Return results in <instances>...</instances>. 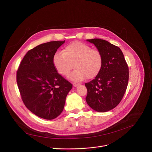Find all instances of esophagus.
Segmentation results:
<instances>
[{
	"instance_id": "34e87169",
	"label": "esophagus",
	"mask_w": 152,
	"mask_h": 152,
	"mask_svg": "<svg viewBox=\"0 0 152 152\" xmlns=\"http://www.w3.org/2000/svg\"><path fill=\"white\" fill-rule=\"evenodd\" d=\"M80 84H76V83H73V86H74V87H77V86H79Z\"/></svg>"
}]
</instances>
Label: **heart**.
Instances as JSON below:
<instances>
[{
	"label": "heart",
	"mask_w": 152,
	"mask_h": 152,
	"mask_svg": "<svg viewBox=\"0 0 152 152\" xmlns=\"http://www.w3.org/2000/svg\"><path fill=\"white\" fill-rule=\"evenodd\" d=\"M53 64L57 72L64 76L69 75L74 65L76 69L69 77L79 82L87 77L93 79L99 74L103 65V57L98 50L92 49L86 43L75 42L66 46L62 53H57Z\"/></svg>",
	"instance_id": "1"
}]
</instances>
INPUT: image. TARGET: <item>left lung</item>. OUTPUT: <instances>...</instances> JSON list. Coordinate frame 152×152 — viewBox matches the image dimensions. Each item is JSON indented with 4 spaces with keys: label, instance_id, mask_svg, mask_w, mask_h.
Listing matches in <instances>:
<instances>
[{
    "label": "left lung",
    "instance_id": "8db88e82",
    "mask_svg": "<svg viewBox=\"0 0 152 152\" xmlns=\"http://www.w3.org/2000/svg\"><path fill=\"white\" fill-rule=\"evenodd\" d=\"M94 44L103 57V65L94 79L86 83L88 105L99 113L115 108L121 102L127 88L129 69L121 49L106 40L87 39Z\"/></svg>",
    "mask_w": 152,
    "mask_h": 152
}]
</instances>
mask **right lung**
<instances>
[{"mask_svg": "<svg viewBox=\"0 0 152 152\" xmlns=\"http://www.w3.org/2000/svg\"><path fill=\"white\" fill-rule=\"evenodd\" d=\"M65 41L50 42L29 50L16 73L24 104L32 113L44 119L52 120L61 114L73 87L57 73L53 64L57 49Z\"/></svg>", "mask_w": 152, "mask_h": 152, "instance_id": "obj_1", "label": "right lung"}]
</instances>
